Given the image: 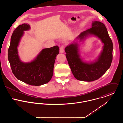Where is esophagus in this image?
<instances>
[{
    "label": "esophagus",
    "mask_w": 123,
    "mask_h": 123,
    "mask_svg": "<svg viewBox=\"0 0 123 123\" xmlns=\"http://www.w3.org/2000/svg\"><path fill=\"white\" fill-rule=\"evenodd\" d=\"M64 47L63 46H61V47L60 48V52H61V53H63L64 51Z\"/></svg>",
    "instance_id": "1"
}]
</instances>
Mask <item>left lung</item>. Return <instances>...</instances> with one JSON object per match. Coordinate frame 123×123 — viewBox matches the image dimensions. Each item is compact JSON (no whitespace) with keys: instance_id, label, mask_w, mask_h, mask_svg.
<instances>
[{"instance_id":"1","label":"left lung","mask_w":123,"mask_h":123,"mask_svg":"<svg viewBox=\"0 0 123 123\" xmlns=\"http://www.w3.org/2000/svg\"><path fill=\"white\" fill-rule=\"evenodd\" d=\"M90 35L97 37L104 44L100 55L94 62L87 63L82 60L79 54V45L76 42L65 49L72 72L80 81L91 82L99 79L107 71L112 61L113 43L104 24L97 21L92 22V27L81 32L76 39L81 41Z\"/></svg>"}]
</instances>
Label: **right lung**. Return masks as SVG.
<instances>
[{
	"instance_id": "add662e5",
	"label": "right lung",
	"mask_w": 123,
	"mask_h": 123,
	"mask_svg": "<svg viewBox=\"0 0 123 123\" xmlns=\"http://www.w3.org/2000/svg\"><path fill=\"white\" fill-rule=\"evenodd\" d=\"M30 29L29 24L24 23L14 30L11 38L8 57L12 72L17 79L30 85L40 86L48 83L51 79L59 49L57 46L44 49L31 62H22L18 55L17 47L24 31Z\"/></svg>"
}]
</instances>
